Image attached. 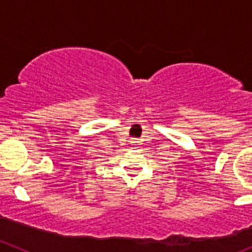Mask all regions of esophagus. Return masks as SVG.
Listing matches in <instances>:
<instances>
[{
    "label": "esophagus",
    "instance_id": "esophagus-1",
    "mask_svg": "<svg viewBox=\"0 0 252 252\" xmlns=\"http://www.w3.org/2000/svg\"><path fill=\"white\" fill-rule=\"evenodd\" d=\"M130 144H131V145H133V146H138V145H139V144H140V141H139V140H138V139H133V140H131V141H130Z\"/></svg>",
    "mask_w": 252,
    "mask_h": 252
}]
</instances>
